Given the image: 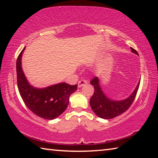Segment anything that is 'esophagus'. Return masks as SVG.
Instances as JSON below:
<instances>
[{
    "mask_svg": "<svg viewBox=\"0 0 158 158\" xmlns=\"http://www.w3.org/2000/svg\"><path fill=\"white\" fill-rule=\"evenodd\" d=\"M87 84V81L85 79H81L80 81H79V83H78V86L79 87H81L82 85H84L85 84Z\"/></svg>",
    "mask_w": 158,
    "mask_h": 158,
    "instance_id": "obj_1",
    "label": "esophagus"
}]
</instances>
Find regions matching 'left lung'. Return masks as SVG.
<instances>
[{
    "label": "left lung",
    "mask_w": 158,
    "mask_h": 158,
    "mask_svg": "<svg viewBox=\"0 0 158 158\" xmlns=\"http://www.w3.org/2000/svg\"><path fill=\"white\" fill-rule=\"evenodd\" d=\"M130 49L133 53L139 55L135 49L132 47H130ZM90 82L94 85V93L90 100V107L97 116L104 119L114 118L126 111L135 100L140 84L139 82L135 91L129 98L122 101H115L109 99L104 94L97 77H95Z\"/></svg>",
    "instance_id": "obj_1"
}]
</instances>
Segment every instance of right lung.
<instances>
[{"label":"right lung","instance_id":"1","mask_svg":"<svg viewBox=\"0 0 158 158\" xmlns=\"http://www.w3.org/2000/svg\"><path fill=\"white\" fill-rule=\"evenodd\" d=\"M21 51L17 59L18 89L26 106L37 116L52 120L63 113L69 104V96L77 89V85L66 83L51 85L45 89H36L29 84L21 68Z\"/></svg>","mask_w":158,"mask_h":158}]
</instances>
